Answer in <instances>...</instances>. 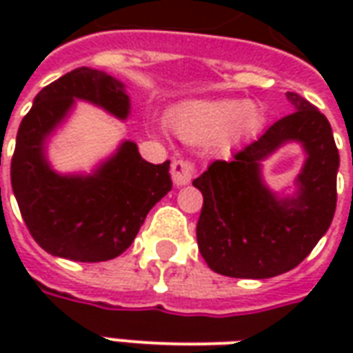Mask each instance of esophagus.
<instances>
[{
    "mask_svg": "<svg viewBox=\"0 0 353 353\" xmlns=\"http://www.w3.org/2000/svg\"><path fill=\"white\" fill-rule=\"evenodd\" d=\"M194 162L189 161V159H176L172 162V177H174V183L177 187L181 185H189L194 177Z\"/></svg>",
    "mask_w": 353,
    "mask_h": 353,
    "instance_id": "34e87169",
    "label": "esophagus"
}]
</instances>
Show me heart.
<instances>
[{
  "mask_svg": "<svg viewBox=\"0 0 353 353\" xmlns=\"http://www.w3.org/2000/svg\"><path fill=\"white\" fill-rule=\"evenodd\" d=\"M257 124V109L238 100L192 101L177 109L172 117L174 130L192 143L210 141L221 134L227 139H238L255 130Z\"/></svg>",
  "mask_w": 353,
  "mask_h": 353,
  "instance_id": "b5f03b06",
  "label": "heart"
}]
</instances>
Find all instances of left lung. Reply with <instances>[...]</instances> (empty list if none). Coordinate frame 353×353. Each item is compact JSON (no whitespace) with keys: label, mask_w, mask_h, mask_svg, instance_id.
<instances>
[{"label":"left lung","mask_w":353,"mask_h":353,"mask_svg":"<svg viewBox=\"0 0 353 353\" xmlns=\"http://www.w3.org/2000/svg\"><path fill=\"white\" fill-rule=\"evenodd\" d=\"M293 113L252 143L214 161L192 185L204 196L196 223L208 266L230 278H272L301 265L333 221L339 149L327 117L288 92ZM288 141H301L309 157L293 199H276L260 179V161Z\"/></svg>","instance_id":"1"}]
</instances>
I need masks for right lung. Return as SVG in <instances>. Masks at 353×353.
<instances>
[{
	"label": "right lung",
	"mask_w": 353,
	"mask_h": 353,
	"mask_svg": "<svg viewBox=\"0 0 353 353\" xmlns=\"http://www.w3.org/2000/svg\"><path fill=\"white\" fill-rule=\"evenodd\" d=\"M73 100H87L126 119L130 100L124 85L105 72L77 68L35 96L20 123L11 161V183L30 234L50 255L100 263L126 252L145 215L172 189L170 161L151 164L134 141L92 176H58L45 159V138Z\"/></svg>",
	"instance_id": "obj_1"
}]
</instances>
